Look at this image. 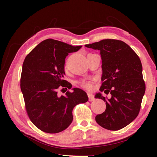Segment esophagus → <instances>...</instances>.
<instances>
[{
	"instance_id": "34e87169",
	"label": "esophagus",
	"mask_w": 157,
	"mask_h": 157,
	"mask_svg": "<svg viewBox=\"0 0 157 157\" xmlns=\"http://www.w3.org/2000/svg\"><path fill=\"white\" fill-rule=\"evenodd\" d=\"M88 96L89 101H93L94 100V96L92 94V93L88 92Z\"/></svg>"
}]
</instances>
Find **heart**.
<instances>
[{"instance_id":"1","label":"heart","mask_w":157,"mask_h":157,"mask_svg":"<svg viewBox=\"0 0 157 157\" xmlns=\"http://www.w3.org/2000/svg\"><path fill=\"white\" fill-rule=\"evenodd\" d=\"M78 84L80 87L87 90H91L93 88V82L87 79H82L78 82Z\"/></svg>"}]
</instances>
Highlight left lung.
<instances>
[{"label": "left lung", "instance_id": "1", "mask_svg": "<svg viewBox=\"0 0 157 157\" xmlns=\"http://www.w3.org/2000/svg\"><path fill=\"white\" fill-rule=\"evenodd\" d=\"M85 46L100 51L102 70L100 91L111 94L107 98L101 92L96 94V98L106 102L105 111L96 116V121L106 129H121L137 117L145 93L140 59L129 46L118 40H102Z\"/></svg>", "mask_w": 157, "mask_h": 157}]
</instances>
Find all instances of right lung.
Segmentation results:
<instances>
[{"label":"right lung","mask_w":157,"mask_h":157,"mask_svg":"<svg viewBox=\"0 0 157 157\" xmlns=\"http://www.w3.org/2000/svg\"><path fill=\"white\" fill-rule=\"evenodd\" d=\"M82 46L46 39L23 61L20 86L26 111L42 132L56 134L67 128L73 121L75 106L88 101L86 92L77 88L65 96L57 94L59 87L71 88V84L64 79L65 60L69 53L77 52Z\"/></svg>","instance_id":"obj_1"}]
</instances>
